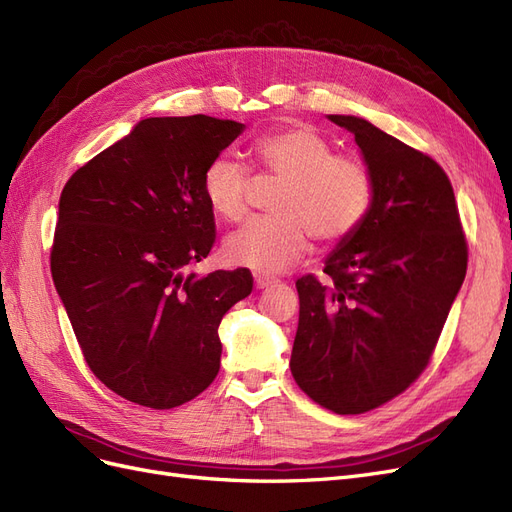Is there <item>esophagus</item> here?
Listing matches in <instances>:
<instances>
[{
	"label": "esophagus",
	"mask_w": 512,
	"mask_h": 512,
	"mask_svg": "<svg viewBox=\"0 0 512 512\" xmlns=\"http://www.w3.org/2000/svg\"><path fill=\"white\" fill-rule=\"evenodd\" d=\"M274 283H276V280L270 278V276H255V289H266Z\"/></svg>",
	"instance_id": "1"
}]
</instances>
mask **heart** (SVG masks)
I'll list each match as a JSON object with an SVG mask.
<instances>
[{"label": "heart", "instance_id": "obj_1", "mask_svg": "<svg viewBox=\"0 0 512 512\" xmlns=\"http://www.w3.org/2000/svg\"><path fill=\"white\" fill-rule=\"evenodd\" d=\"M253 153L268 174L285 180L276 197V219L246 223L223 244L225 261L259 274L283 272L310 249V234L323 242L349 238L366 221L374 202L370 170L355 157L332 155L310 125H291L261 136ZM202 191L210 210L240 221L249 208L251 174L236 157L208 163Z\"/></svg>", "mask_w": 512, "mask_h": 512}]
</instances>
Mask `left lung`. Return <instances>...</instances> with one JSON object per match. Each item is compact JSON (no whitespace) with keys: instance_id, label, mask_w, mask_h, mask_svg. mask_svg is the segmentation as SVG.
Segmentation results:
<instances>
[{"instance_id":"8db88e82","label":"left lung","mask_w":512,"mask_h":512,"mask_svg":"<svg viewBox=\"0 0 512 512\" xmlns=\"http://www.w3.org/2000/svg\"><path fill=\"white\" fill-rule=\"evenodd\" d=\"M327 119L355 136L374 202L325 259L332 285L302 276L291 374L312 400L361 415L425 370L466 278L468 246L438 163L351 114Z\"/></svg>"}]
</instances>
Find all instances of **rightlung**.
<instances>
[{
    "label": "right lung",
    "instance_id": "obj_1",
    "mask_svg": "<svg viewBox=\"0 0 512 512\" xmlns=\"http://www.w3.org/2000/svg\"><path fill=\"white\" fill-rule=\"evenodd\" d=\"M242 123L142 119L72 174L51 251L55 289L91 372L121 398L174 408L219 372V325L253 291L249 270L187 274L214 242L202 191Z\"/></svg>",
    "mask_w": 512,
    "mask_h": 512
}]
</instances>
